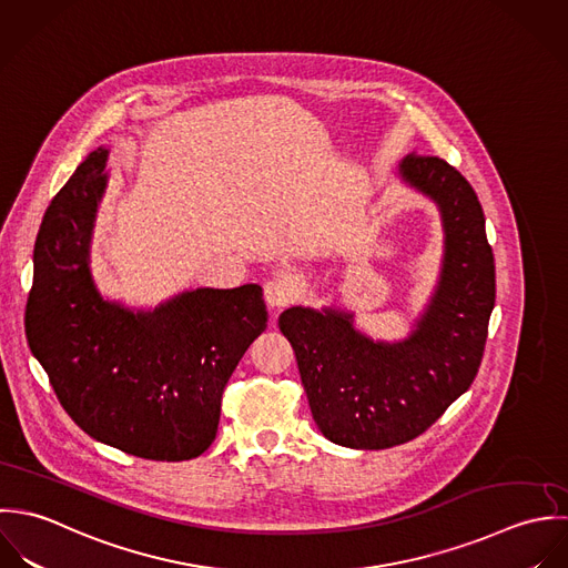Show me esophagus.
<instances>
[{
  "instance_id": "esophagus-1",
  "label": "esophagus",
  "mask_w": 568,
  "mask_h": 568,
  "mask_svg": "<svg viewBox=\"0 0 568 568\" xmlns=\"http://www.w3.org/2000/svg\"><path fill=\"white\" fill-rule=\"evenodd\" d=\"M294 285L287 278H272L263 287V298L270 310H281L294 298Z\"/></svg>"
}]
</instances>
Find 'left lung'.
<instances>
[{
	"label": "left lung",
	"instance_id": "8db88e82",
	"mask_svg": "<svg viewBox=\"0 0 568 568\" xmlns=\"http://www.w3.org/2000/svg\"><path fill=\"white\" fill-rule=\"evenodd\" d=\"M395 175L442 215L437 285L404 341H373L338 307H290V341L318 430L353 450H384L426 433L474 382L496 298L494 254L469 182L442 158L406 155Z\"/></svg>",
	"mask_w": 568,
	"mask_h": 568
}]
</instances>
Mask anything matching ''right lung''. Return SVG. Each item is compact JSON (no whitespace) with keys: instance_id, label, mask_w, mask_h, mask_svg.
<instances>
[{"instance_id":"right-lung-1","label":"right lung","mask_w":568,"mask_h":568,"mask_svg":"<svg viewBox=\"0 0 568 568\" xmlns=\"http://www.w3.org/2000/svg\"><path fill=\"white\" fill-rule=\"evenodd\" d=\"M110 149L92 151L48 206L26 305L32 355L74 424L151 460H189L215 442L222 395L267 327L263 290L197 287L153 310L110 301L92 274V236Z\"/></svg>"}]
</instances>
